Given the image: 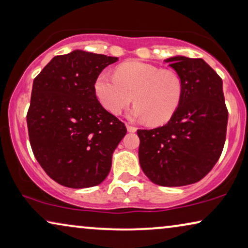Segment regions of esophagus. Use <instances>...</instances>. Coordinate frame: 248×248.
Here are the masks:
<instances>
[{"mask_svg":"<svg viewBox=\"0 0 248 248\" xmlns=\"http://www.w3.org/2000/svg\"><path fill=\"white\" fill-rule=\"evenodd\" d=\"M126 128H127L128 132H131V133H134V132H137V127L131 126V125H126Z\"/></svg>","mask_w":248,"mask_h":248,"instance_id":"1","label":"esophagus"}]
</instances>
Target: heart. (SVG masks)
<instances>
[{"mask_svg": "<svg viewBox=\"0 0 248 248\" xmlns=\"http://www.w3.org/2000/svg\"><path fill=\"white\" fill-rule=\"evenodd\" d=\"M96 97L105 109L118 115L132 100L128 113L135 121L159 125L174 116L183 98V81L172 70L132 61L117 67L116 73L103 71L93 84Z\"/></svg>", "mask_w": 248, "mask_h": 248, "instance_id": "1", "label": "heart"}]
</instances>
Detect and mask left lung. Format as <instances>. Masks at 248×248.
<instances>
[{"instance_id":"obj_1","label":"left lung","mask_w":248,"mask_h":248,"mask_svg":"<svg viewBox=\"0 0 248 248\" xmlns=\"http://www.w3.org/2000/svg\"><path fill=\"white\" fill-rule=\"evenodd\" d=\"M183 81V98L167 124L138 130L139 160L155 184L167 187L201 181L221 155L228 110L222 80L202 59L165 60Z\"/></svg>"}]
</instances>
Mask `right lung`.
I'll return each mask as SVG.
<instances>
[{
	"label": "right lung",
	"mask_w": 248,
	"mask_h": 248,
	"mask_svg": "<svg viewBox=\"0 0 248 248\" xmlns=\"http://www.w3.org/2000/svg\"><path fill=\"white\" fill-rule=\"evenodd\" d=\"M111 57L73 50L53 57L32 83L27 125L33 155L50 178L71 188L99 185L124 123L98 101L93 84Z\"/></svg>",
	"instance_id": "obj_1"
}]
</instances>
